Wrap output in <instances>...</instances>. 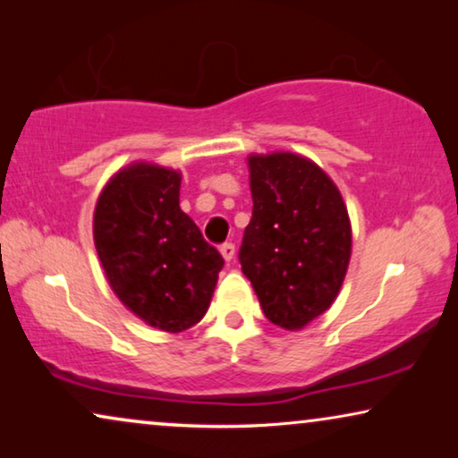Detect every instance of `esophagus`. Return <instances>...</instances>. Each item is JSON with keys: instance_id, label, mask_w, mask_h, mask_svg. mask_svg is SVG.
<instances>
[{"instance_id": "1", "label": "esophagus", "mask_w": 458, "mask_h": 458, "mask_svg": "<svg viewBox=\"0 0 458 458\" xmlns=\"http://www.w3.org/2000/svg\"><path fill=\"white\" fill-rule=\"evenodd\" d=\"M221 254H223L225 262L233 260V259H235V246H233V243H223V246H221Z\"/></svg>"}]
</instances>
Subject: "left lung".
Here are the masks:
<instances>
[{
	"label": "left lung",
	"instance_id": "left-lung-1",
	"mask_svg": "<svg viewBox=\"0 0 458 458\" xmlns=\"http://www.w3.org/2000/svg\"><path fill=\"white\" fill-rule=\"evenodd\" d=\"M252 221L242 271L262 312L287 331L304 329L334 304L352 254V225L334 179L293 152L250 154Z\"/></svg>",
	"mask_w": 458,
	"mask_h": 458
}]
</instances>
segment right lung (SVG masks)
<instances>
[{"label":"right lung","instance_id":"right-lung-1","mask_svg":"<svg viewBox=\"0 0 458 458\" xmlns=\"http://www.w3.org/2000/svg\"><path fill=\"white\" fill-rule=\"evenodd\" d=\"M181 171L133 162L112 174L93 210L106 279L149 327L179 334L202 321L223 256L179 206Z\"/></svg>","mask_w":458,"mask_h":458}]
</instances>
